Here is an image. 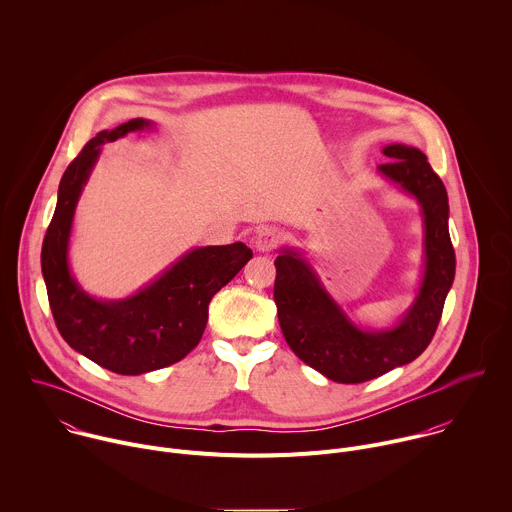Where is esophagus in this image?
<instances>
[{
    "mask_svg": "<svg viewBox=\"0 0 512 512\" xmlns=\"http://www.w3.org/2000/svg\"><path fill=\"white\" fill-rule=\"evenodd\" d=\"M281 241V231L275 229V227H263L257 231L253 243H255V249L261 251V253H269L277 247V243Z\"/></svg>",
    "mask_w": 512,
    "mask_h": 512,
    "instance_id": "obj_1",
    "label": "esophagus"
}]
</instances>
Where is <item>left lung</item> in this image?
Here are the masks:
<instances>
[{
    "instance_id": "8db88e82",
    "label": "left lung",
    "mask_w": 512,
    "mask_h": 512,
    "mask_svg": "<svg viewBox=\"0 0 512 512\" xmlns=\"http://www.w3.org/2000/svg\"><path fill=\"white\" fill-rule=\"evenodd\" d=\"M382 152L390 162L378 170L420 203L424 217L422 285L400 323L360 329L299 253L281 249L275 259L273 297L285 342L301 362L339 384H362L414 362L432 342L456 271L448 195L426 154L406 144H390Z\"/></svg>"
}]
</instances>
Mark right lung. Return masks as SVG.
<instances>
[{"label":"right lung","mask_w":512,"mask_h":512,"mask_svg":"<svg viewBox=\"0 0 512 512\" xmlns=\"http://www.w3.org/2000/svg\"><path fill=\"white\" fill-rule=\"evenodd\" d=\"M132 118L98 132L70 162L42 245V273L58 331L66 344L94 364L122 376H138L181 362L201 342L213 295L253 257L245 243L199 247L168 267L138 293L100 301L72 277L68 241L80 193L104 142L150 128Z\"/></svg>","instance_id":"add662e5"}]
</instances>
